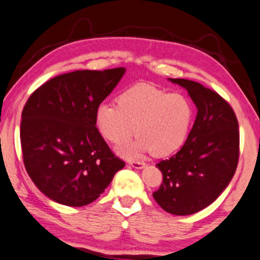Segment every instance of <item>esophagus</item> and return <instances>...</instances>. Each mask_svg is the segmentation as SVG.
Instances as JSON below:
<instances>
[{
    "instance_id": "1",
    "label": "esophagus",
    "mask_w": 260,
    "mask_h": 260,
    "mask_svg": "<svg viewBox=\"0 0 260 260\" xmlns=\"http://www.w3.org/2000/svg\"><path fill=\"white\" fill-rule=\"evenodd\" d=\"M129 164L136 169H143V168H145V166H146L144 162H138V160H136V162H134V160L133 162H129Z\"/></svg>"
}]
</instances>
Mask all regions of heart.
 I'll list each match as a JSON object with an SVG mask.
<instances>
[{
    "instance_id": "obj_1",
    "label": "heart",
    "mask_w": 260,
    "mask_h": 260,
    "mask_svg": "<svg viewBox=\"0 0 260 260\" xmlns=\"http://www.w3.org/2000/svg\"><path fill=\"white\" fill-rule=\"evenodd\" d=\"M193 119L194 107L188 97L145 84L120 92L116 106L102 103L94 111L98 133L113 145L126 144L134 132L139 137L119 150L126 158L145 152L157 157L175 153L186 143Z\"/></svg>"
}]
</instances>
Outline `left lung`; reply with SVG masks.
<instances>
[{
  "label": "left lung",
  "instance_id": "8db88e82",
  "mask_svg": "<svg viewBox=\"0 0 260 260\" xmlns=\"http://www.w3.org/2000/svg\"><path fill=\"white\" fill-rule=\"evenodd\" d=\"M185 87L198 113L186 143L156 167L163 181L153 198L167 212L192 215L218 198L239 162V123L234 110L217 92L187 79H169Z\"/></svg>",
  "mask_w": 260,
  "mask_h": 260
}]
</instances>
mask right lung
<instances>
[{
	"label": "right lung",
	"mask_w": 260,
	"mask_h": 260,
	"mask_svg": "<svg viewBox=\"0 0 260 260\" xmlns=\"http://www.w3.org/2000/svg\"><path fill=\"white\" fill-rule=\"evenodd\" d=\"M124 72L120 67L57 75L26 102L20 126L25 168L38 189L54 202L87 205L124 167L94 124L96 108Z\"/></svg>",
	"instance_id": "add662e5"
}]
</instances>
